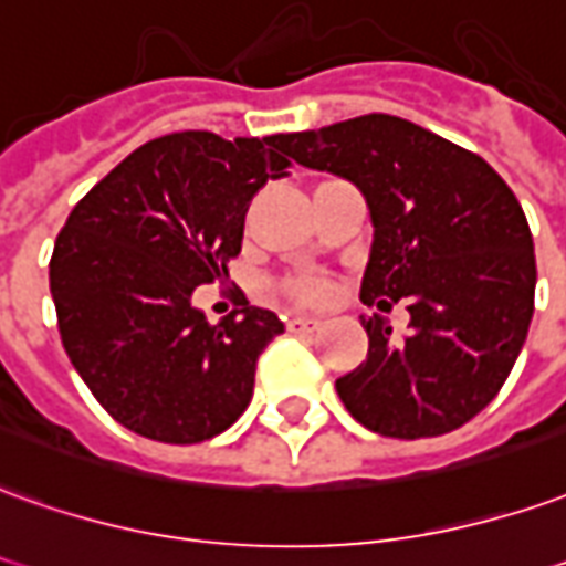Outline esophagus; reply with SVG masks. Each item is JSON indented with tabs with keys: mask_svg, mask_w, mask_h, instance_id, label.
<instances>
[{
	"mask_svg": "<svg viewBox=\"0 0 566 566\" xmlns=\"http://www.w3.org/2000/svg\"><path fill=\"white\" fill-rule=\"evenodd\" d=\"M322 327V318H315V315H291L287 318V331H294V334H315Z\"/></svg>",
	"mask_w": 566,
	"mask_h": 566,
	"instance_id": "34e87169",
	"label": "esophagus"
}]
</instances>
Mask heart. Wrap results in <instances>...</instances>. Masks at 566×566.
<instances>
[{"label":"heart","mask_w":566,"mask_h":566,"mask_svg":"<svg viewBox=\"0 0 566 566\" xmlns=\"http://www.w3.org/2000/svg\"><path fill=\"white\" fill-rule=\"evenodd\" d=\"M284 287H287V294L296 296L300 303H322V300L331 296V282H327V279H315V275L291 279Z\"/></svg>","instance_id":"obj_1"}]
</instances>
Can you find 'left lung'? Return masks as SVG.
Instances as JSON below:
<instances>
[{
  "label": "left lung",
  "mask_w": 566,
  "mask_h": 566,
  "mask_svg": "<svg viewBox=\"0 0 566 566\" xmlns=\"http://www.w3.org/2000/svg\"><path fill=\"white\" fill-rule=\"evenodd\" d=\"M284 153L365 192L374 248L367 306L401 296L410 334L361 318L370 349L337 379L339 401L370 432L434 438L496 398L527 339L536 256L515 192L488 161L407 118L370 113L284 134Z\"/></svg>",
  "instance_id": "1"
}]
</instances>
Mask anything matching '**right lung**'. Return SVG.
Here are the masks:
<instances>
[{"label":"right lung","mask_w":566,"mask_h":566,"mask_svg":"<svg viewBox=\"0 0 566 566\" xmlns=\"http://www.w3.org/2000/svg\"><path fill=\"white\" fill-rule=\"evenodd\" d=\"M284 134L149 140L88 189L49 263L57 331L91 395L125 429L199 444L244 413L256 358L284 331L248 306L208 324L192 291L227 275L244 214L291 165Z\"/></svg>","instance_id":"obj_1"}]
</instances>
